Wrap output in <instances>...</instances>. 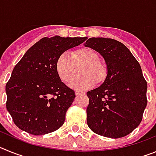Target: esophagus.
<instances>
[{
	"label": "esophagus",
	"mask_w": 156,
	"mask_h": 156,
	"mask_svg": "<svg viewBox=\"0 0 156 156\" xmlns=\"http://www.w3.org/2000/svg\"><path fill=\"white\" fill-rule=\"evenodd\" d=\"M84 93H83V92H80V91H76V96H78V95H81V94H83Z\"/></svg>",
	"instance_id": "34e87169"
}]
</instances>
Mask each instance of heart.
<instances>
[{"label":"heart","instance_id":"1","mask_svg":"<svg viewBox=\"0 0 156 156\" xmlns=\"http://www.w3.org/2000/svg\"><path fill=\"white\" fill-rule=\"evenodd\" d=\"M78 69L80 75L70 84L76 90H86L94 83L101 84L108 76V66L99 59L98 54L91 48L76 49L70 52L69 56L64 53L56 62V71L66 83L73 80Z\"/></svg>","mask_w":156,"mask_h":156}]
</instances>
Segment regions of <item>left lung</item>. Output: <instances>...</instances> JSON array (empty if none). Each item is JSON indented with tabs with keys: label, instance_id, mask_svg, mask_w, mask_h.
<instances>
[{
	"label": "left lung",
	"instance_id": "obj_1",
	"mask_svg": "<svg viewBox=\"0 0 156 156\" xmlns=\"http://www.w3.org/2000/svg\"><path fill=\"white\" fill-rule=\"evenodd\" d=\"M104 58L108 76L87 93V122L92 131L110 138L126 136L142 120L147 105V82L137 59L123 44L104 37H91L84 44Z\"/></svg>",
	"mask_w": 156,
	"mask_h": 156
}]
</instances>
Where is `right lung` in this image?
<instances>
[{
	"label": "right lung",
	"instance_id": "add662e5",
	"mask_svg": "<svg viewBox=\"0 0 156 156\" xmlns=\"http://www.w3.org/2000/svg\"><path fill=\"white\" fill-rule=\"evenodd\" d=\"M86 37H44L26 52L7 83L6 108L14 123L34 135L55 131L63 125L76 95L62 82L56 62Z\"/></svg>",
	"mask_w": 156,
	"mask_h": 156
}]
</instances>
